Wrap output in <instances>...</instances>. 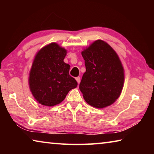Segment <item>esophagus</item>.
<instances>
[{"label": "esophagus", "mask_w": 154, "mask_h": 154, "mask_svg": "<svg viewBox=\"0 0 154 154\" xmlns=\"http://www.w3.org/2000/svg\"><path fill=\"white\" fill-rule=\"evenodd\" d=\"M75 79H76V81H77V83L78 84H79V83H80V77H76L75 78Z\"/></svg>", "instance_id": "obj_1"}]
</instances>
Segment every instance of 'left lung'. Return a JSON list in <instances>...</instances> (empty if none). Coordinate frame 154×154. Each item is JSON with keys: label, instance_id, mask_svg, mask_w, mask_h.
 <instances>
[{"label": "left lung", "instance_id": "left-lung-1", "mask_svg": "<svg viewBox=\"0 0 154 154\" xmlns=\"http://www.w3.org/2000/svg\"><path fill=\"white\" fill-rule=\"evenodd\" d=\"M86 69L79 90L88 104L101 109L113 104L120 96L124 70L119 56L107 43L97 40L82 52Z\"/></svg>", "mask_w": 154, "mask_h": 154}]
</instances>
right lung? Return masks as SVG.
I'll list each match as a JSON object with an SVG mask.
<instances>
[{"label":"right lung","mask_w":154,"mask_h":154,"mask_svg":"<svg viewBox=\"0 0 154 154\" xmlns=\"http://www.w3.org/2000/svg\"><path fill=\"white\" fill-rule=\"evenodd\" d=\"M66 52L58 44L51 43L36 54L28 83L34 98L41 105H58L77 87V81L69 75L71 66L64 62Z\"/></svg>","instance_id":"right-lung-1"}]
</instances>
